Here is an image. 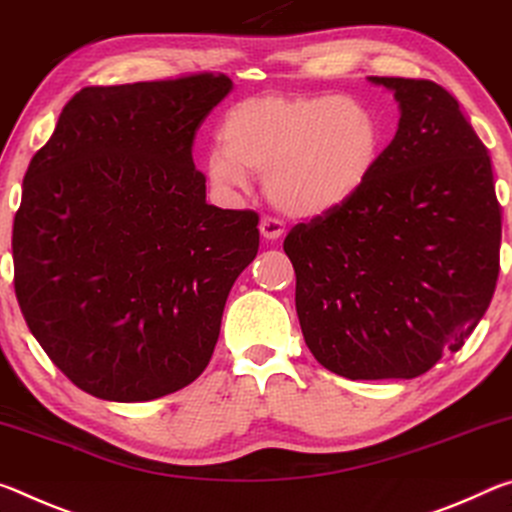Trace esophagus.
<instances>
[{
	"instance_id": "1",
	"label": "esophagus",
	"mask_w": 512,
	"mask_h": 512,
	"mask_svg": "<svg viewBox=\"0 0 512 512\" xmlns=\"http://www.w3.org/2000/svg\"><path fill=\"white\" fill-rule=\"evenodd\" d=\"M258 229H261V236L265 240H279L283 236V231H286V226H283L281 220H276V217H263Z\"/></svg>"
}]
</instances>
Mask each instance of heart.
Returning <instances> with one entry per match:
<instances>
[{
    "label": "heart",
    "instance_id": "b5f03b06",
    "mask_svg": "<svg viewBox=\"0 0 512 512\" xmlns=\"http://www.w3.org/2000/svg\"><path fill=\"white\" fill-rule=\"evenodd\" d=\"M220 149L206 172L220 190L265 177L276 208L322 217L347 206L374 179L385 152L381 115L358 97L261 95L229 108L217 131Z\"/></svg>",
    "mask_w": 512,
    "mask_h": 512
}]
</instances>
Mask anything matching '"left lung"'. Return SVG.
I'll return each mask as SVG.
<instances>
[{
  "label": "left lung",
  "mask_w": 512,
  "mask_h": 512,
  "mask_svg": "<svg viewBox=\"0 0 512 512\" xmlns=\"http://www.w3.org/2000/svg\"><path fill=\"white\" fill-rule=\"evenodd\" d=\"M395 92L399 129L360 195L292 229L301 333L351 381L415 379L458 351L499 276L501 206L488 149L456 97L426 79Z\"/></svg>",
  "instance_id": "8db88e82"
}]
</instances>
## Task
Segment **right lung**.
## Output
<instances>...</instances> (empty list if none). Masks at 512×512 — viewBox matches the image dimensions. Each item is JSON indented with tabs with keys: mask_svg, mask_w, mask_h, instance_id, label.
I'll return each instance as SVG.
<instances>
[{
	"mask_svg": "<svg viewBox=\"0 0 512 512\" xmlns=\"http://www.w3.org/2000/svg\"><path fill=\"white\" fill-rule=\"evenodd\" d=\"M224 74L88 86L24 174L15 295L52 363L106 401H152L206 370L258 215L206 204L192 142Z\"/></svg>",
	"mask_w": 512,
	"mask_h": 512,
	"instance_id": "obj_1",
	"label": "right lung"
}]
</instances>
